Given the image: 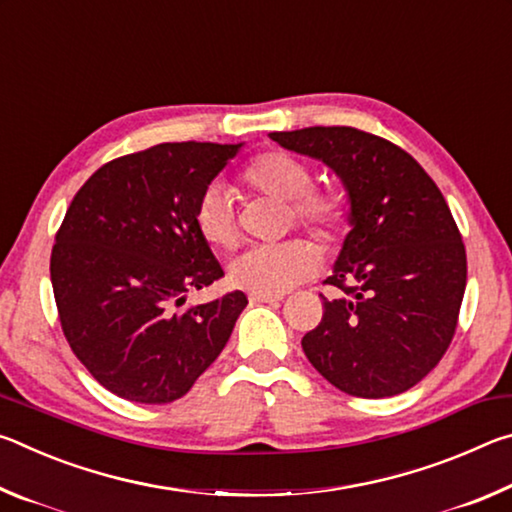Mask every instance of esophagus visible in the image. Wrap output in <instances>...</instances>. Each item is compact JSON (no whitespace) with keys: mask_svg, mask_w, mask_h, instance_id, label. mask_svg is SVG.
I'll return each mask as SVG.
<instances>
[{"mask_svg":"<svg viewBox=\"0 0 512 512\" xmlns=\"http://www.w3.org/2000/svg\"><path fill=\"white\" fill-rule=\"evenodd\" d=\"M250 302H280L282 296H268V293H248Z\"/></svg>","mask_w":512,"mask_h":512,"instance_id":"1","label":"esophagus"}]
</instances>
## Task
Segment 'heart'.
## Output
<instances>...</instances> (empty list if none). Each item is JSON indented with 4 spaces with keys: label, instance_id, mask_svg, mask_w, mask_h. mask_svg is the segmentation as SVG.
<instances>
[{
    "label": "heart",
    "instance_id": "1",
    "mask_svg": "<svg viewBox=\"0 0 512 512\" xmlns=\"http://www.w3.org/2000/svg\"><path fill=\"white\" fill-rule=\"evenodd\" d=\"M314 167L291 151H264L250 158L239 180L253 192L289 201V223L307 228L325 248L339 246L352 225V201L341 185H314ZM194 225L207 244L232 250L239 241L235 210L221 185L203 189L194 207ZM318 268L314 246L289 239L257 246L239 255L228 268L230 282L253 293L280 296L309 280Z\"/></svg>",
    "mask_w": 512,
    "mask_h": 512
}]
</instances>
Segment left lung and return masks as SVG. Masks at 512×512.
<instances>
[{"label": "left lung", "mask_w": 512, "mask_h": 512, "mask_svg": "<svg viewBox=\"0 0 512 512\" xmlns=\"http://www.w3.org/2000/svg\"><path fill=\"white\" fill-rule=\"evenodd\" d=\"M323 160L352 201V230L325 284L323 320L302 350L339 391L379 400L409 391L454 339L467 257L445 196L400 146L352 126L271 133Z\"/></svg>", "instance_id": "1"}]
</instances>
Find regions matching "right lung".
<instances>
[{
	"instance_id": "obj_1",
	"label": "right lung",
	"mask_w": 512,
	"mask_h": 512,
	"mask_svg": "<svg viewBox=\"0 0 512 512\" xmlns=\"http://www.w3.org/2000/svg\"><path fill=\"white\" fill-rule=\"evenodd\" d=\"M241 144L167 142L103 164L76 192L51 250L69 348L128 402L183 397L228 343L241 291L185 307L223 275L194 207Z\"/></svg>"
}]
</instances>
